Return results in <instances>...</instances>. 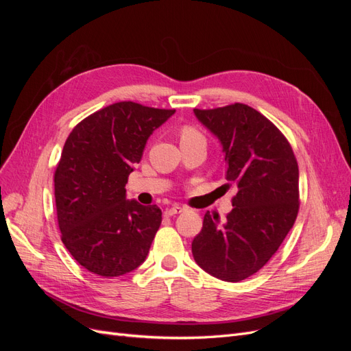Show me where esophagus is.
<instances>
[{"instance_id": "34e87169", "label": "esophagus", "mask_w": 351, "mask_h": 351, "mask_svg": "<svg viewBox=\"0 0 351 351\" xmlns=\"http://www.w3.org/2000/svg\"><path fill=\"white\" fill-rule=\"evenodd\" d=\"M183 210H184V209H183L182 206L174 205V206H171V208H167L165 212H164V215H165V217H173V215H177V214H182Z\"/></svg>"}]
</instances>
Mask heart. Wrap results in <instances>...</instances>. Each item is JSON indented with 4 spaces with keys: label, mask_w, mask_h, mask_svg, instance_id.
<instances>
[{
    "label": "heart",
    "mask_w": 351,
    "mask_h": 351,
    "mask_svg": "<svg viewBox=\"0 0 351 351\" xmlns=\"http://www.w3.org/2000/svg\"><path fill=\"white\" fill-rule=\"evenodd\" d=\"M193 136H200V134L195 129H192V127H184L182 132V139L183 137H193Z\"/></svg>",
    "instance_id": "b5f03b06"
}]
</instances>
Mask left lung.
Masks as SVG:
<instances>
[{"instance_id":"obj_1","label":"left lung","mask_w":351,"mask_h":351,"mask_svg":"<svg viewBox=\"0 0 351 351\" xmlns=\"http://www.w3.org/2000/svg\"><path fill=\"white\" fill-rule=\"evenodd\" d=\"M222 145L226 178L236 184L224 224L209 212L192 243L199 267L239 282L256 274L278 250L299 212V167L285 136L246 104L193 110Z\"/></svg>"}]
</instances>
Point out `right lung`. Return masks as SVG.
Listing matches in <instances>:
<instances>
[{"mask_svg": "<svg viewBox=\"0 0 351 351\" xmlns=\"http://www.w3.org/2000/svg\"><path fill=\"white\" fill-rule=\"evenodd\" d=\"M174 112L115 102L69 134L54 174L57 219L64 246L92 274L120 277L149 253L162 212L125 199V184L152 132Z\"/></svg>", "mask_w": 351, "mask_h": 351, "instance_id": "add662e5", "label": "right lung"}]
</instances>
